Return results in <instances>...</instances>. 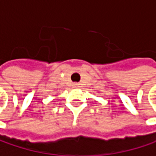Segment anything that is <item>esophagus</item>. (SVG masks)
I'll return each mask as SVG.
<instances>
[{
  "mask_svg": "<svg viewBox=\"0 0 156 156\" xmlns=\"http://www.w3.org/2000/svg\"><path fill=\"white\" fill-rule=\"evenodd\" d=\"M73 87H74V88H77V87H79V84H77V83H75V84H73Z\"/></svg>",
  "mask_w": 156,
  "mask_h": 156,
  "instance_id": "esophagus-1",
  "label": "esophagus"
}]
</instances>
